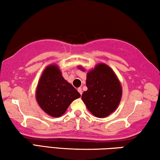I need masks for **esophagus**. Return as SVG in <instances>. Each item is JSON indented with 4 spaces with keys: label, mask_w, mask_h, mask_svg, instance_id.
Returning <instances> with one entry per match:
<instances>
[{
    "label": "esophagus",
    "mask_w": 160,
    "mask_h": 160,
    "mask_svg": "<svg viewBox=\"0 0 160 160\" xmlns=\"http://www.w3.org/2000/svg\"><path fill=\"white\" fill-rule=\"evenodd\" d=\"M78 91L80 92V95H82V88H78Z\"/></svg>",
    "instance_id": "34e87169"
}]
</instances>
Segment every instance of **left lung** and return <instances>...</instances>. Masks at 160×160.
<instances>
[{
    "label": "left lung",
    "mask_w": 160,
    "mask_h": 160,
    "mask_svg": "<svg viewBox=\"0 0 160 160\" xmlns=\"http://www.w3.org/2000/svg\"><path fill=\"white\" fill-rule=\"evenodd\" d=\"M78 68L85 71L82 67ZM88 90L82 100L90 113L98 118H106L116 110L122 96L120 81L113 70L104 63H100L87 73Z\"/></svg>",
    "instance_id": "1"
}]
</instances>
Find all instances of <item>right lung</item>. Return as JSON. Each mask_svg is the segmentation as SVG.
Listing matches in <instances>:
<instances>
[{"label":"right lung","mask_w":160,"mask_h":160,"mask_svg":"<svg viewBox=\"0 0 160 160\" xmlns=\"http://www.w3.org/2000/svg\"><path fill=\"white\" fill-rule=\"evenodd\" d=\"M80 94L65 80L57 65H49L43 71L36 90L39 106L52 117H60Z\"/></svg>","instance_id":"add662e5"}]
</instances>
